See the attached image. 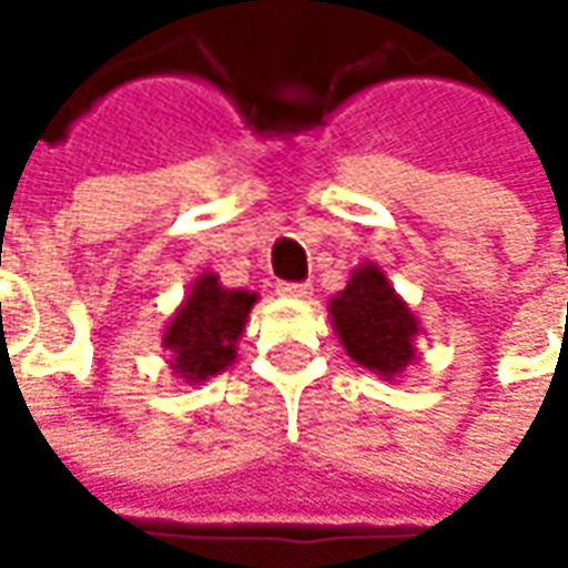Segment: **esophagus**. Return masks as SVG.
Here are the masks:
<instances>
[{
	"instance_id": "esophagus-1",
	"label": "esophagus",
	"mask_w": 568,
	"mask_h": 568,
	"mask_svg": "<svg viewBox=\"0 0 568 568\" xmlns=\"http://www.w3.org/2000/svg\"><path fill=\"white\" fill-rule=\"evenodd\" d=\"M276 292H280L283 297H297V301H301V297L313 295L310 283H280L276 285Z\"/></svg>"
}]
</instances>
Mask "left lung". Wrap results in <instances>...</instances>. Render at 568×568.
<instances>
[{"instance_id": "8db88e82", "label": "left lung", "mask_w": 568, "mask_h": 568, "mask_svg": "<svg viewBox=\"0 0 568 568\" xmlns=\"http://www.w3.org/2000/svg\"><path fill=\"white\" fill-rule=\"evenodd\" d=\"M328 313L346 356L362 368L393 381L417 358V316L377 264L356 267L344 292L332 297Z\"/></svg>"}]
</instances>
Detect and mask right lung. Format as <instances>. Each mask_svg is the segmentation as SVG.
Instances as JSON below:
<instances>
[{
  "instance_id": "add662e5",
  "label": "right lung",
  "mask_w": 568,
  "mask_h": 568,
  "mask_svg": "<svg viewBox=\"0 0 568 568\" xmlns=\"http://www.w3.org/2000/svg\"><path fill=\"white\" fill-rule=\"evenodd\" d=\"M255 301V292L224 288L215 273H203L163 332V349L173 356L175 377L194 386L222 374L236 358V341Z\"/></svg>"
}]
</instances>
